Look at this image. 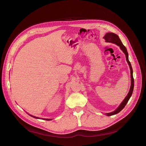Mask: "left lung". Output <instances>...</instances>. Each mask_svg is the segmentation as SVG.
Wrapping results in <instances>:
<instances>
[{
	"label": "left lung",
	"instance_id": "left-lung-1",
	"mask_svg": "<svg viewBox=\"0 0 146 146\" xmlns=\"http://www.w3.org/2000/svg\"><path fill=\"white\" fill-rule=\"evenodd\" d=\"M103 38H105V40H106V42H109V43H112L114 44H117L118 46H119L121 50L123 52V53L125 54V56H126V60L128 62V64L130 68V70H131V87H130V90L129 91L128 94V95H127V96L125 97V98L124 99V100L122 102V103L120 104L119 106H118V108L114 111L111 112V113H106V115L108 116H110V115H113L114 114H116L117 113H118L119 112H120L123 108L124 107L126 106L127 103H128L129 99H130V98L131 97L132 95V92L133 91V88H134V79H133V70H132V68L131 66V64L130 63V62L129 60L128 59V53L127 51V50L126 48V47H125L123 44L122 43L121 40L119 39L118 36L115 33H107L105 36L103 37Z\"/></svg>",
	"mask_w": 146,
	"mask_h": 146
}]
</instances>
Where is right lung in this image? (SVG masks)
Instances as JSON below:
<instances>
[{"instance_id":"obj_1","label":"right lung","mask_w":146,"mask_h":146,"mask_svg":"<svg viewBox=\"0 0 146 146\" xmlns=\"http://www.w3.org/2000/svg\"><path fill=\"white\" fill-rule=\"evenodd\" d=\"M29 115H31V117H33V118H38V117H35V116H33V115H30V114H29ZM43 119H44V120H47V121H48V120H51L52 119H45V118H42Z\"/></svg>"}]
</instances>
